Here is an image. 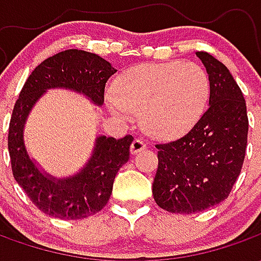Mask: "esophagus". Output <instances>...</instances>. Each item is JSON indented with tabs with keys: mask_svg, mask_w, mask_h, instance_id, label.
Segmentation results:
<instances>
[{
	"mask_svg": "<svg viewBox=\"0 0 261 261\" xmlns=\"http://www.w3.org/2000/svg\"><path fill=\"white\" fill-rule=\"evenodd\" d=\"M145 148H147V144L142 141V140H140V138H136L134 141L131 142L130 151H131V153H133V155H136V153L144 151Z\"/></svg>",
	"mask_w": 261,
	"mask_h": 261,
	"instance_id": "esophagus-1",
	"label": "esophagus"
}]
</instances>
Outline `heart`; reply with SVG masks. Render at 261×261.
<instances>
[{
  "label": "heart",
  "mask_w": 261,
  "mask_h": 261,
  "mask_svg": "<svg viewBox=\"0 0 261 261\" xmlns=\"http://www.w3.org/2000/svg\"><path fill=\"white\" fill-rule=\"evenodd\" d=\"M210 95L205 69L194 63L140 64L114 82L106 105L123 121L141 114L142 127L159 140L186 134L200 120Z\"/></svg>",
  "instance_id": "b5f03b06"
}]
</instances>
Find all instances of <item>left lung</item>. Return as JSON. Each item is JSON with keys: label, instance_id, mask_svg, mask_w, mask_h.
<instances>
[{"label": "left lung", "instance_id": "left-lung-1", "mask_svg": "<svg viewBox=\"0 0 261 261\" xmlns=\"http://www.w3.org/2000/svg\"><path fill=\"white\" fill-rule=\"evenodd\" d=\"M196 56L210 80L208 109L186 136L156 145L153 198L175 214L198 213L224 201L241 173L247 145L249 121L241 88L211 54Z\"/></svg>", "mask_w": 261, "mask_h": 261}]
</instances>
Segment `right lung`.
<instances>
[{
  "label": "right lung",
  "instance_id": "obj_1",
  "mask_svg": "<svg viewBox=\"0 0 261 261\" xmlns=\"http://www.w3.org/2000/svg\"><path fill=\"white\" fill-rule=\"evenodd\" d=\"M117 69L97 54L71 48L39 64L25 82L9 123L8 151L16 183L43 213L61 219H82L99 213L110 198L114 177L130 159L133 136L120 140L97 136L84 166L68 176H54L32 158L25 125L32 109L50 89L85 96L100 108L105 85Z\"/></svg>",
  "mask_w": 261,
  "mask_h": 261
}]
</instances>
